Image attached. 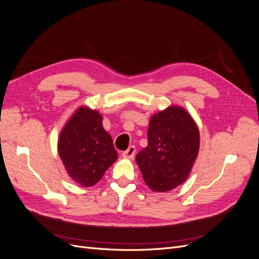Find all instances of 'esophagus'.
Here are the masks:
<instances>
[{
  "label": "esophagus",
  "mask_w": 259,
  "mask_h": 259,
  "mask_svg": "<svg viewBox=\"0 0 259 259\" xmlns=\"http://www.w3.org/2000/svg\"><path fill=\"white\" fill-rule=\"evenodd\" d=\"M135 153H136V148H135V146H130L128 149H126V150L123 151L122 155H123V158L133 159V158H134Z\"/></svg>",
  "instance_id": "1"
}]
</instances>
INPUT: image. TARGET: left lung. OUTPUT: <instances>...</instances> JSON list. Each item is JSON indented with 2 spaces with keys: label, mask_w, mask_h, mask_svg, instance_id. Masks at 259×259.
<instances>
[{
  "label": "left lung",
  "mask_w": 259,
  "mask_h": 259,
  "mask_svg": "<svg viewBox=\"0 0 259 259\" xmlns=\"http://www.w3.org/2000/svg\"><path fill=\"white\" fill-rule=\"evenodd\" d=\"M200 135L190 114L168 107L154 114L148 127V146L136 155L147 186L165 192L183 184L197 159Z\"/></svg>",
  "instance_id": "obj_1"
}]
</instances>
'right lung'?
<instances>
[{"instance_id": "1", "label": "right lung", "mask_w": 259, "mask_h": 259, "mask_svg": "<svg viewBox=\"0 0 259 259\" xmlns=\"http://www.w3.org/2000/svg\"><path fill=\"white\" fill-rule=\"evenodd\" d=\"M101 121L97 111L81 107L58 139V152L69 176L83 187L97 184L117 158L112 138Z\"/></svg>"}]
</instances>
